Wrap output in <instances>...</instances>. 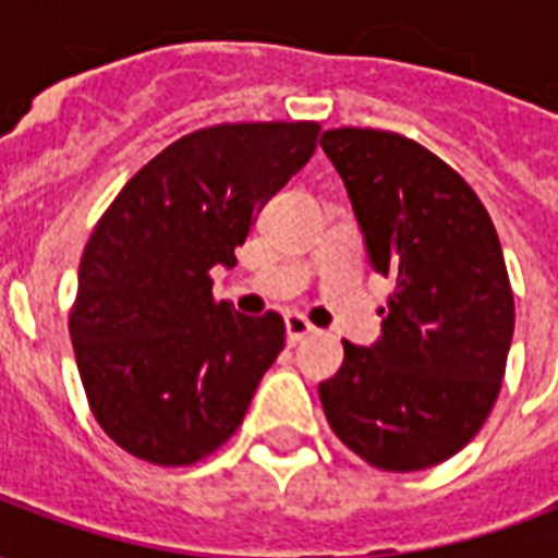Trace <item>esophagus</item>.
I'll return each instance as SVG.
<instances>
[{"label": "esophagus", "mask_w": 558, "mask_h": 558, "mask_svg": "<svg viewBox=\"0 0 558 558\" xmlns=\"http://www.w3.org/2000/svg\"><path fill=\"white\" fill-rule=\"evenodd\" d=\"M283 326H287V340H290V343H299V340H304L307 335H314L316 331V328L311 326L302 314H295V311L283 314Z\"/></svg>", "instance_id": "1"}]
</instances>
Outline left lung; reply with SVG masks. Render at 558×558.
I'll list each match as a JSON object with an SVG mask.
<instances>
[{
  "label": "left lung",
  "instance_id": "left-lung-1",
  "mask_svg": "<svg viewBox=\"0 0 558 558\" xmlns=\"http://www.w3.org/2000/svg\"><path fill=\"white\" fill-rule=\"evenodd\" d=\"M319 146L350 194L367 259L395 278L371 347L343 340L319 400L371 466L415 472L457 454L490 415L514 335L499 235L475 191L418 143L326 131Z\"/></svg>",
  "mask_w": 558,
  "mask_h": 558
}]
</instances>
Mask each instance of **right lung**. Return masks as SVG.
Instances as JSON below:
<instances>
[{"label": "right lung", "instance_id": "right-lung-1", "mask_svg": "<svg viewBox=\"0 0 558 558\" xmlns=\"http://www.w3.org/2000/svg\"><path fill=\"white\" fill-rule=\"evenodd\" d=\"M316 122L215 125L175 140L119 191L80 259L71 343L104 433L184 466L242 424L283 350V319L211 299L259 208L314 155Z\"/></svg>", "mask_w": 558, "mask_h": 558}]
</instances>
